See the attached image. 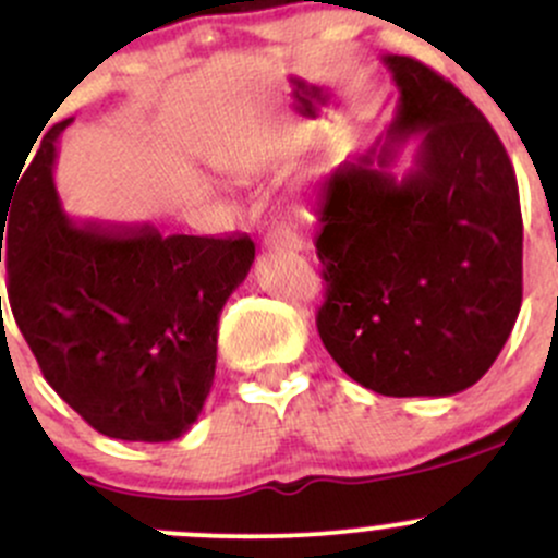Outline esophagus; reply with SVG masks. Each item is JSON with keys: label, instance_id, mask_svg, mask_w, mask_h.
I'll use <instances>...</instances> for the list:
<instances>
[{"label": "esophagus", "instance_id": "34e87169", "mask_svg": "<svg viewBox=\"0 0 558 558\" xmlns=\"http://www.w3.org/2000/svg\"><path fill=\"white\" fill-rule=\"evenodd\" d=\"M266 246H271V250H301L303 236L292 222H277V226L268 228Z\"/></svg>", "mask_w": 558, "mask_h": 558}]
</instances>
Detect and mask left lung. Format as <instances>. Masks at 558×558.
I'll list each match as a JSON object with an SVG mask.
<instances>
[{
  "label": "left lung",
  "instance_id": "8db88e82",
  "mask_svg": "<svg viewBox=\"0 0 558 558\" xmlns=\"http://www.w3.org/2000/svg\"><path fill=\"white\" fill-rule=\"evenodd\" d=\"M395 120L325 180L317 330L389 398H449L502 352L521 308L519 185L478 107L433 69L384 56ZM412 147V163L399 158Z\"/></svg>",
  "mask_w": 558,
  "mask_h": 558
}]
</instances>
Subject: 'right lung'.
I'll list each match as a JSON object with an SVG mask.
<instances>
[{
	"instance_id": "obj_1",
	"label": "right lung",
	"mask_w": 558,
	"mask_h": 558,
	"mask_svg": "<svg viewBox=\"0 0 558 558\" xmlns=\"http://www.w3.org/2000/svg\"><path fill=\"white\" fill-rule=\"evenodd\" d=\"M69 123L48 131L2 217L10 308L43 376L90 427L177 440L215 381L217 322L255 244L246 233L163 236L69 217L53 182Z\"/></svg>"
}]
</instances>
